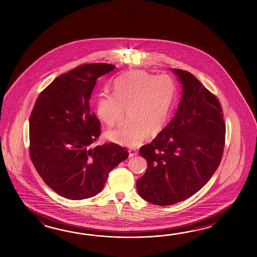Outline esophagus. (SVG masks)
I'll use <instances>...</instances> for the list:
<instances>
[{
	"label": "esophagus",
	"mask_w": 257,
	"mask_h": 257,
	"mask_svg": "<svg viewBox=\"0 0 257 257\" xmlns=\"http://www.w3.org/2000/svg\"><path fill=\"white\" fill-rule=\"evenodd\" d=\"M128 153H130V157H131V158H132V157H135L137 154H138V152H137L136 150H133V149L128 150Z\"/></svg>",
	"instance_id": "1"
}]
</instances>
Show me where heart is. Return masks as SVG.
Listing matches in <instances>:
<instances>
[{"mask_svg":"<svg viewBox=\"0 0 257 257\" xmlns=\"http://www.w3.org/2000/svg\"><path fill=\"white\" fill-rule=\"evenodd\" d=\"M175 95V82L169 76L132 71L115 78L113 94L99 95L95 111L100 120L113 126L123 121L127 109L131 121L108 131L107 138L122 146L137 147L167 125Z\"/></svg>","mask_w":257,"mask_h":257,"instance_id":"heart-1","label":"heart"}]
</instances>
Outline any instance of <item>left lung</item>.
Wrapping results in <instances>:
<instances>
[{
    "label": "left lung",
    "mask_w": 257,
    "mask_h": 257,
    "mask_svg": "<svg viewBox=\"0 0 257 257\" xmlns=\"http://www.w3.org/2000/svg\"><path fill=\"white\" fill-rule=\"evenodd\" d=\"M183 85L174 118L140 149L148 162L137 181L141 197L169 206L192 197L208 183L223 154L226 126L220 103L188 71L174 69Z\"/></svg>",
    "instance_id": "left-lung-1"
}]
</instances>
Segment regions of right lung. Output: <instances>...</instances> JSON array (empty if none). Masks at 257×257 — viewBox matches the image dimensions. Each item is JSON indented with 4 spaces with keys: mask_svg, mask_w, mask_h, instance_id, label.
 <instances>
[{
    "mask_svg": "<svg viewBox=\"0 0 257 257\" xmlns=\"http://www.w3.org/2000/svg\"><path fill=\"white\" fill-rule=\"evenodd\" d=\"M115 66L88 63L57 77L39 93L29 119V155L47 186L81 200L102 191L110 171L128 157L115 143L94 145L101 124L90 107L99 77Z\"/></svg>",
    "mask_w": 257,
    "mask_h": 257,
    "instance_id": "obj_1",
    "label": "right lung"
}]
</instances>
